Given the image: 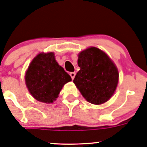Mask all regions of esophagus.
<instances>
[{"instance_id": "obj_1", "label": "esophagus", "mask_w": 147, "mask_h": 147, "mask_svg": "<svg viewBox=\"0 0 147 147\" xmlns=\"http://www.w3.org/2000/svg\"><path fill=\"white\" fill-rule=\"evenodd\" d=\"M69 75H70V77L72 78V80H73L75 77V72H70V73H69Z\"/></svg>"}]
</instances>
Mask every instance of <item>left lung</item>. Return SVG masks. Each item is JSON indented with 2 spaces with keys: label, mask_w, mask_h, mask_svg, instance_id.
I'll return each instance as SVG.
<instances>
[{
  "label": "left lung",
  "mask_w": 147,
  "mask_h": 147,
  "mask_svg": "<svg viewBox=\"0 0 147 147\" xmlns=\"http://www.w3.org/2000/svg\"><path fill=\"white\" fill-rule=\"evenodd\" d=\"M80 68L73 82L86 100L94 105L108 101L119 82V72L112 60L102 51L91 47L78 55Z\"/></svg>",
  "instance_id": "obj_1"
}]
</instances>
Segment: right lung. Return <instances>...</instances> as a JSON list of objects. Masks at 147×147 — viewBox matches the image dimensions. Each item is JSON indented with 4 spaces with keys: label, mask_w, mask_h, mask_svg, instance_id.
Returning a JSON list of instances; mask_svg holds the SVG:
<instances>
[{
    "label": "right lung",
    "mask_w": 147,
    "mask_h": 147,
    "mask_svg": "<svg viewBox=\"0 0 147 147\" xmlns=\"http://www.w3.org/2000/svg\"><path fill=\"white\" fill-rule=\"evenodd\" d=\"M26 84L34 98L52 103L59 96L64 84L72 78L55 59L53 53L38 54L31 62L26 76Z\"/></svg>",
    "instance_id": "1"
}]
</instances>
